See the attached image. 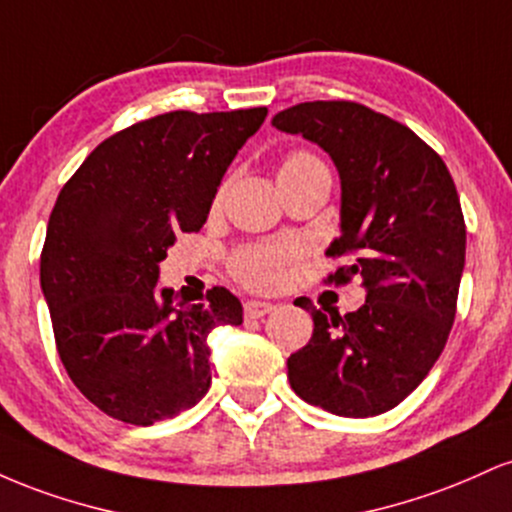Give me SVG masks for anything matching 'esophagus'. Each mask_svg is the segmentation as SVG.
Listing matches in <instances>:
<instances>
[{
	"instance_id": "obj_1",
	"label": "esophagus",
	"mask_w": 512,
	"mask_h": 512,
	"mask_svg": "<svg viewBox=\"0 0 512 512\" xmlns=\"http://www.w3.org/2000/svg\"><path fill=\"white\" fill-rule=\"evenodd\" d=\"M274 310L272 303H264V301H248L245 303V317L248 320H260V317L269 315Z\"/></svg>"
}]
</instances>
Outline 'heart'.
Here are the masks:
<instances>
[{"label":"heart","instance_id":"b5f03b06","mask_svg":"<svg viewBox=\"0 0 512 512\" xmlns=\"http://www.w3.org/2000/svg\"><path fill=\"white\" fill-rule=\"evenodd\" d=\"M308 170H325V166H322L320 158L310 154V151L296 149L289 151V154L284 156V161H281L279 178L308 173ZM291 257V245H250V248H243L236 257H233V269H236V276L245 286L269 291L281 284V279H284V267Z\"/></svg>","mask_w":512,"mask_h":512}]
</instances>
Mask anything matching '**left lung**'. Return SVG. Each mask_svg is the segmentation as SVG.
Wrapping results in <instances>:
<instances>
[{
  "instance_id": "left-lung-1",
  "label": "left lung",
  "mask_w": 512,
  "mask_h": 512,
  "mask_svg": "<svg viewBox=\"0 0 512 512\" xmlns=\"http://www.w3.org/2000/svg\"><path fill=\"white\" fill-rule=\"evenodd\" d=\"M281 132L332 156L342 180V236L327 276H358L354 313L317 310L310 342L289 356V383L308 404L349 419L383 414L409 397L443 351L464 269V216L448 166L409 127L351 101L298 103L272 117Z\"/></svg>"
}]
</instances>
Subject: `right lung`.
<instances>
[{
    "label": "right lung",
    "instance_id": "obj_1",
    "mask_svg": "<svg viewBox=\"0 0 512 512\" xmlns=\"http://www.w3.org/2000/svg\"><path fill=\"white\" fill-rule=\"evenodd\" d=\"M264 117L175 110L137 122L98 144L57 197L40 255L57 351L81 395L117 421L151 426L195 407L211 385L209 332L243 322L219 286L175 303L158 264L204 226Z\"/></svg>",
    "mask_w": 512,
    "mask_h": 512
}]
</instances>
